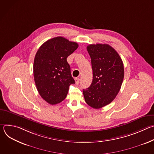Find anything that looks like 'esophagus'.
Instances as JSON below:
<instances>
[{
	"mask_svg": "<svg viewBox=\"0 0 154 154\" xmlns=\"http://www.w3.org/2000/svg\"><path fill=\"white\" fill-rule=\"evenodd\" d=\"M79 78H75V84L76 85H79Z\"/></svg>",
	"mask_w": 154,
	"mask_h": 154,
	"instance_id": "obj_1",
	"label": "esophagus"
}]
</instances>
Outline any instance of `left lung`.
I'll return each instance as SVG.
<instances>
[{"label": "left lung", "instance_id": "left-lung-1", "mask_svg": "<svg viewBox=\"0 0 154 154\" xmlns=\"http://www.w3.org/2000/svg\"><path fill=\"white\" fill-rule=\"evenodd\" d=\"M93 81L83 90L86 103L95 109L110 103L118 94L124 76V64L119 55L106 44L90 45Z\"/></svg>", "mask_w": 154, "mask_h": 154}]
</instances>
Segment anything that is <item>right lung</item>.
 <instances>
[{
    "label": "right lung",
    "mask_w": 154,
    "mask_h": 154,
    "mask_svg": "<svg viewBox=\"0 0 154 154\" xmlns=\"http://www.w3.org/2000/svg\"><path fill=\"white\" fill-rule=\"evenodd\" d=\"M78 47L77 42L58 36L43 43L35 55V85L41 97L51 105L63 101L68 94L69 86L75 83L67 58Z\"/></svg>",
    "instance_id": "right-lung-1"
}]
</instances>
